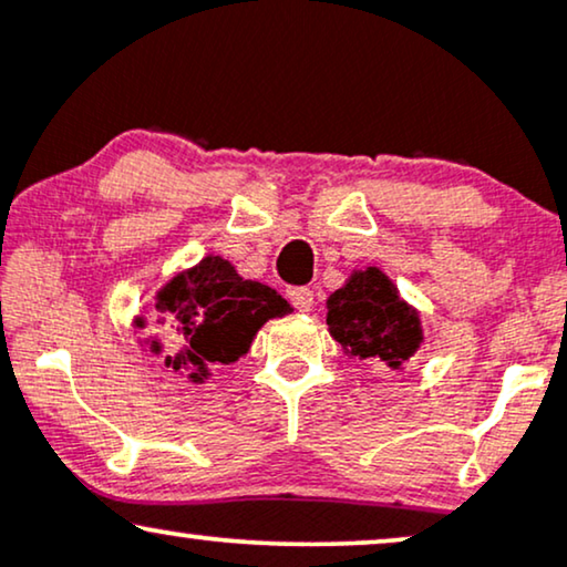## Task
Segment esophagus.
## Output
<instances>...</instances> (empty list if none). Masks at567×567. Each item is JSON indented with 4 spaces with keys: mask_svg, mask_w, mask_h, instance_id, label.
Returning a JSON list of instances; mask_svg holds the SVG:
<instances>
[{
    "mask_svg": "<svg viewBox=\"0 0 567 567\" xmlns=\"http://www.w3.org/2000/svg\"><path fill=\"white\" fill-rule=\"evenodd\" d=\"M286 293H289V301L299 309V312H309V309L315 307V293L309 291L307 286H291Z\"/></svg>",
    "mask_w": 567,
    "mask_h": 567,
    "instance_id": "obj_1",
    "label": "esophagus"
}]
</instances>
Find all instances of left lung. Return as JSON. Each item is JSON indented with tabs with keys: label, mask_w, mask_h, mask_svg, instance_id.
Listing matches in <instances>:
<instances>
[{
	"label": "left lung",
	"mask_w": 567,
	"mask_h": 567,
	"mask_svg": "<svg viewBox=\"0 0 567 567\" xmlns=\"http://www.w3.org/2000/svg\"><path fill=\"white\" fill-rule=\"evenodd\" d=\"M330 336L348 355L400 369L423 343L421 317L379 268L353 270L328 299Z\"/></svg>",
	"instance_id": "8db88e82"
}]
</instances>
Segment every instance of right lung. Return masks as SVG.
Listing matches in <instances>:
<instances>
[{
    "label": "right lung",
    "instance_id": "right-lung-1",
    "mask_svg": "<svg viewBox=\"0 0 567 567\" xmlns=\"http://www.w3.org/2000/svg\"><path fill=\"white\" fill-rule=\"evenodd\" d=\"M157 324L173 332L169 346L150 340L152 353H165V367L200 384L212 369L229 367L250 351L252 338L274 317L291 312L276 289L245 281L229 260L208 255L157 291ZM146 320L138 317L136 328Z\"/></svg>",
    "mask_w": 567,
    "mask_h": 567
}]
</instances>
